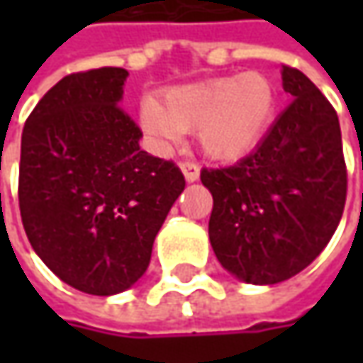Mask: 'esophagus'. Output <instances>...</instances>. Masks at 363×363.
<instances>
[{"label": "esophagus", "mask_w": 363, "mask_h": 363, "mask_svg": "<svg viewBox=\"0 0 363 363\" xmlns=\"http://www.w3.org/2000/svg\"><path fill=\"white\" fill-rule=\"evenodd\" d=\"M179 167H182V172H184L188 182H196L200 177V165L196 161H182Z\"/></svg>", "instance_id": "34e87169"}]
</instances>
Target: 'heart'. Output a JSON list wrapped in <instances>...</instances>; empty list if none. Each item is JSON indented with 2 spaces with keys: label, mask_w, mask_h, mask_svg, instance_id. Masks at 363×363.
<instances>
[{
  "label": "heart",
  "mask_w": 363,
  "mask_h": 363,
  "mask_svg": "<svg viewBox=\"0 0 363 363\" xmlns=\"http://www.w3.org/2000/svg\"><path fill=\"white\" fill-rule=\"evenodd\" d=\"M277 105L272 82L258 72L222 77L169 91L163 101H147L141 123L149 135L177 141L200 131V145L212 160L232 161L257 145Z\"/></svg>",
  "instance_id": "b5f03b06"
}]
</instances>
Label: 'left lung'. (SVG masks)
Wrapping results in <instances>:
<instances>
[{
  "label": "left lung",
  "instance_id": "1",
  "mask_svg": "<svg viewBox=\"0 0 363 363\" xmlns=\"http://www.w3.org/2000/svg\"><path fill=\"white\" fill-rule=\"evenodd\" d=\"M281 74L293 103L264 139L230 167L200 174L214 198V255L252 285H274L309 267L337 228L347 194L335 108L301 70L283 66Z\"/></svg>",
  "mask_w": 363,
  "mask_h": 363
}]
</instances>
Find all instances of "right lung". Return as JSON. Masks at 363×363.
I'll list each match as a JSON object with an SVG mask.
<instances>
[{"mask_svg": "<svg viewBox=\"0 0 363 363\" xmlns=\"http://www.w3.org/2000/svg\"><path fill=\"white\" fill-rule=\"evenodd\" d=\"M125 68L68 74L21 133L20 214L35 255L89 295H117L147 271L153 240L186 179L149 155L119 106Z\"/></svg>", "mask_w": 363, "mask_h": 363, "instance_id": "obj_1", "label": "right lung"}]
</instances>
